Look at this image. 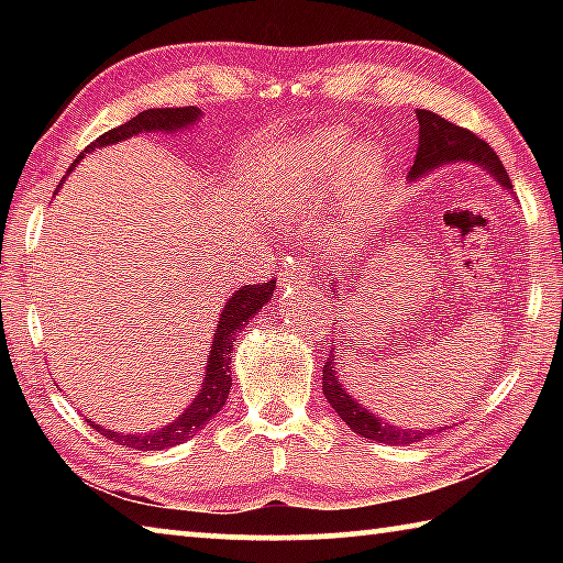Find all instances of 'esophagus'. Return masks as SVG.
<instances>
[{
    "instance_id": "34e87169",
    "label": "esophagus",
    "mask_w": 563,
    "mask_h": 563,
    "mask_svg": "<svg viewBox=\"0 0 563 563\" xmlns=\"http://www.w3.org/2000/svg\"><path fill=\"white\" fill-rule=\"evenodd\" d=\"M312 280L310 271L305 268L302 261H290L285 263V275H283V285H298V288H308Z\"/></svg>"
}]
</instances>
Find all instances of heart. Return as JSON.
<instances>
[{"mask_svg": "<svg viewBox=\"0 0 563 563\" xmlns=\"http://www.w3.org/2000/svg\"><path fill=\"white\" fill-rule=\"evenodd\" d=\"M350 136L345 131H322L318 136L305 141L298 161L290 170L280 190L278 208L280 213L300 218L305 213H316L320 198H325L328 188L335 180L342 161L347 158ZM377 184V158L369 148L352 151L345 166V180H342V201L350 211H357L367 198L373 196Z\"/></svg>", "mask_w": 563, "mask_h": 563, "instance_id": "b5f03b06", "label": "heart"}]
</instances>
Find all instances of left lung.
Masks as SVG:
<instances>
[{"instance_id": "1", "label": "left lung", "mask_w": 563, "mask_h": 563, "mask_svg": "<svg viewBox=\"0 0 563 563\" xmlns=\"http://www.w3.org/2000/svg\"><path fill=\"white\" fill-rule=\"evenodd\" d=\"M417 121H419V146H417L415 164L409 168V180L422 178L430 174V170L440 168L444 164L470 161V164H479L482 168H487L504 188H511V180L507 176V170H504V164L499 161V156L494 154V148L487 144V141H482L476 133L456 126V123L442 119L440 113L427 111V109H417ZM332 352L335 350H330V357L325 365H322V395H325L332 409H335L342 422H345L352 432L365 437V440H375L383 444H415V442H422L424 437H432L440 432V430H402V427H395L385 422V419L375 417L369 409L362 407L345 387H342V383L338 379L335 355H332Z\"/></svg>"}]
</instances>
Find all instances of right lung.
Here are the masks:
<instances>
[{
  "instance_id": "right-lung-1",
  "label": "right lung",
  "mask_w": 563,
  "mask_h": 563,
  "mask_svg": "<svg viewBox=\"0 0 563 563\" xmlns=\"http://www.w3.org/2000/svg\"><path fill=\"white\" fill-rule=\"evenodd\" d=\"M198 119H201V109H196V107L141 111L139 117H133L131 121L121 123V126L111 129L107 133H101V136L93 141L91 146L84 148V154H89V151L101 148V146L119 144V141H123V139L136 136V133H151V131L170 133V131L188 129V126H194ZM84 154L76 161H81ZM76 161L71 164V168L76 166ZM273 290H275V280H268L263 285H243V288H238L231 298H228L221 318H218V328L213 332V345H211V350H208L206 375H203L201 389H198L194 402L184 409V415H178L174 422L161 427V430L139 432V434L103 430L101 424L91 422V419H87V422L99 434L107 437V440L123 444V446H131V450H139V452L168 450V446H176V444H184L186 440H194V437L201 432L218 412H221V407L228 399V393H231V385H233L231 350H233L238 330L247 325L255 312L263 310V305L271 300Z\"/></svg>"
}]
</instances>
